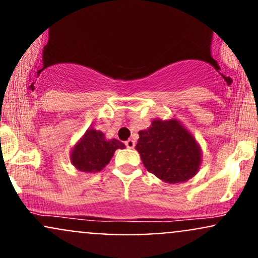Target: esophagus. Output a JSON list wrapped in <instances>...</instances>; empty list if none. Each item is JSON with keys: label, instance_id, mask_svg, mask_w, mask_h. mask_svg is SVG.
I'll return each instance as SVG.
<instances>
[{"label": "esophagus", "instance_id": "esophagus-1", "mask_svg": "<svg viewBox=\"0 0 258 258\" xmlns=\"http://www.w3.org/2000/svg\"><path fill=\"white\" fill-rule=\"evenodd\" d=\"M124 145H126L127 148H134L135 147V141L134 140H127L126 142H124Z\"/></svg>", "mask_w": 258, "mask_h": 258}]
</instances>
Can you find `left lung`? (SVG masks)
Returning a JSON list of instances; mask_svg holds the SVG:
<instances>
[{
	"label": "left lung",
	"instance_id": "left-lung-1",
	"mask_svg": "<svg viewBox=\"0 0 258 258\" xmlns=\"http://www.w3.org/2000/svg\"><path fill=\"white\" fill-rule=\"evenodd\" d=\"M138 135L136 150L152 174L167 183H180L197 174L202 162L200 147L177 120H154Z\"/></svg>",
	"mask_w": 258,
	"mask_h": 258
}]
</instances>
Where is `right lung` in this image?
Returning a JSON list of instances; mask_svg holds the SVG:
<instances>
[{"label":"right lung","instance_id":"add662e5","mask_svg":"<svg viewBox=\"0 0 258 258\" xmlns=\"http://www.w3.org/2000/svg\"><path fill=\"white\" fill-rule=\"evenodd\" d=\"M118 148H124V145L120 141L115 138L106 140L102 132L93 128L88 130L80 142L73 148L72 162L81 172H100Z\"/></svg>","mask_w":258,"mask_h":258}]
</instances>
